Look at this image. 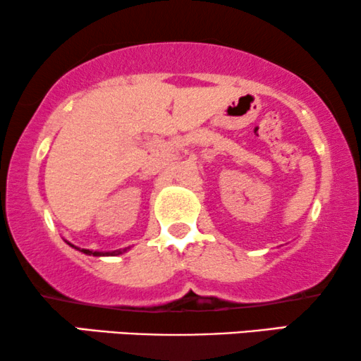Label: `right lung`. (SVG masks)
Listing matches in <instances>:
<instances>
[{"label":"right lung","instance_id":"obj_1","mask_svg":"<svg viewBox=\"0 0 361 361\" xmlns=\"http://www.w3.org/2000/svg\"><path fill=\"white\" fill-rule=\"evenodd\" d=\"M66 243L68 245H71L73 249H76V250H79V252H82V254H86V255H92V257H116V255H121V254H124V252H128L129 250V247L128 249H119V250H109V252H99V250H89V249H79V247H76V245H73V243H69L68 240H66Z\"/></svg>","mask_w":361,"mask_h":361}]
</instances>
